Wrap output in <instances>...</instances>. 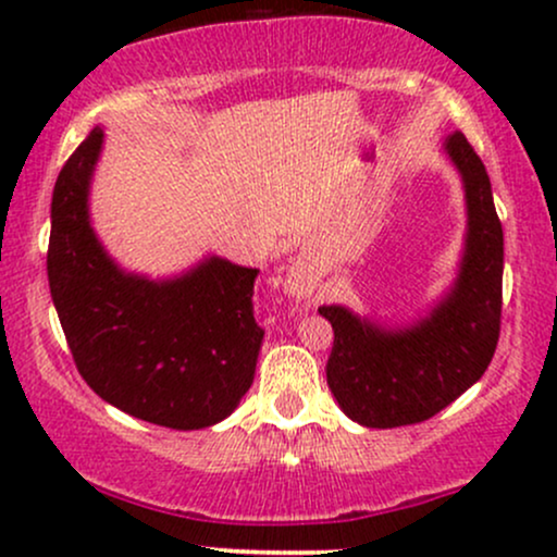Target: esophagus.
Instances as JSON below:
<instances>
[{
	"instance_id": "esophagus-1",
	"label": "esophagus",
	"mask_w": 557,
	"mask_h": 557,
	"mask_svg": "<svg viewBox=\"0 0 557 557\" xmlns=\"http://www.w3.org/2000/svg\"><path fill=\"white\" fill-rule=\"evenodd\" d=\"M314 287H317L314 274H311L309 267H306L304 261H293L290 270H287V277H285L287 296H293L296 300H304L314 293Z\"/></svg>"
}]
</instances>
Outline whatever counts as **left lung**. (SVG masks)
<instances>
[{
	"label": "left lung",
	"mask_w": 557,
	"mask_h": 557,
	"mask_svg": "<svg viewBox=\"0 0 557 557\" xmlns=\"http://www.w3.org/2000/svg\"><path fill=\"white\" fill-rule=\"evenodd\" d=\"M443 151L466 198L463 253L450 290L430 314L403 327H385L341 304L319 306L335 330L327 385L345 417L372 430L432 419L479 382L497 348L503 225L490 175L463 133H450Z\"/></svg>",
	"instance_id": "8db88e82"
}]
</instances>
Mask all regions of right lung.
Listing matches in <instances>:
<instances>
[{
	"mask_svg": "<svg viewBox=\"0 0 557 557\" xmlns=\"http://www.w3.org/2000/svg\"><path fill=\"white\" fill-rule=\"evenodd\" d=\"M101 149L96 125L52 196L47 272L70 354L88 387L120 411L183 432L212 426L238 408L257 372L259 270L222 257L164 280L123 270L88 212Z\"/></svg>",
	"mask_w": 557,
	"mask_h": 557,
	"instance_id": "add662e5",
	"label": "right lung"
}]
</instances>
